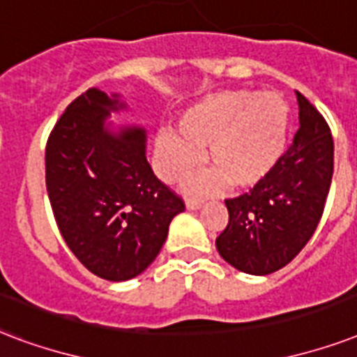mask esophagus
I'll use <instances>...</instances> for the list:
<instances>
[{"label":"esophagus","instance_id":"1","mask_svg":"<svg viewBox=\"0 0 357 357\" xmlns=\"http://www.w3.org/2000/svg\"><path fill=\"white\" fill-rule=\"evenodd\" d=\"M187 209H198L202 208L204 200H200V198H187Z\"/></svg>","mask_w":357,"mask_h":357}]
</instances>
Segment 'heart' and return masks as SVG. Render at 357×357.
I'll return each mask as SVG.
<instances>
[{
  "instance_id": "heart-1",
  "label": "heart",
  "mask_w": 357,
  "mask_h": 357,
  "mask_svg": "<svg viewBox=\"0 0 357 357\" xmlns=\"http://www.w3.org/2000/svg\"><path fill=\"white\" fill-rule=\"evenodd\" d=\"M288 130V106L275 93L228 89L185 108L178 132L162 129L155 140V160L168 179L197 167L206 149L213 170L192 179L198 189L227 183L245 189L260 183L281 159Z\"/></svg>"
}]
</instances>
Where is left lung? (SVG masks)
I'll return each mask as SVG.
<instances>
[{
    "mask_svg": "<svg viewBox=\"0 0 357 357\" xmlns=\"http://www.w3.org/2000/svg\"><path fill=\"white\" fill-rule=\"evenodd\" d=\"M299 129L266 178L227 198L228 225L215 239L230 266L269 275L292 262L317 230L333 176V138L322 114L296 91Z\"/></svg>",
    "mask_w": 357,
    "mask_h": 357,
    "instance_id": "1",
    "label": "left lung"
}]
</instances>
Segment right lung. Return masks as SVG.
<instances>
[{
	"label": "right lung",
	"mask_w": 357,
	"mask_h": 357,
	"mask_svg": "<svg viewBox=\"0 0 357 357\" xmlns=\"http://www.w3.org/2000/svg\"><path fill=\"white\" fill-rule=\"evenodd\" d=\"M118 95L88 89L54 125L46 142V190L58 228L78 260L100 279L140 275L167 241L183 200L153 174L146 130L110 132Z\"/></svg>",
	"instance_id": "right-lung-1"
}]
</instances>
